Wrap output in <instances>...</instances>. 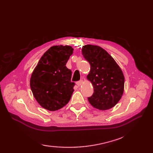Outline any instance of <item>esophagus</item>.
Listing matches in <instances>:
<instances>
[{"label":"esophagus","instance_id":"34e87169","mask_svg":"<svg viewBox=\"0 0 153 153\" xmlns=\"http://www.w3.org/2000/svg\"><path fill=\"white\" fill-rule=\"evenodd\" d=\"M83 83H84V82H83V80H80V81H78V82H76V85H77L78 87H80V86H81V85L83 84Z\"/></svg>","mask_w":153,"mask_h":153}]
</instances>
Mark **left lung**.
I'll return each mask as SVG.
<instances>
[{
    "label": "left lung",
    "mask_w": 153,
    "mask_h": 153,
    "mask_svg": "<svg viewBox=\"0 0 153 153\" xmlns=\"http://www.w3.org/2000/svg\"><path fill=\"white\" fill-rule=\"evenodd\" d=\"M82 53L91 65L87 78L94 87L93 94L88 98L89 102L100 110L114 107L121 100L124 92V76L121 68L99 46H83Z\"/></svg>",
    "instance_id": "left-lung-1"
}]
</instances>
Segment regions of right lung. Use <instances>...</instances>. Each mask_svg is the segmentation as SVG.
Masks as SVG:
<instances>
[{"mask_svg":"<svg viewBox=\"0 0 153 153\" xmlns=\"http://www.w3.org/2000/svg\"><path fill=\"white\" fill-rule=\"evenodd\" d=\"M71 46H53L41 57L32 72L30 86L38 103L55 111L68 104L74 91L72 72L66 64L73 54Z\"/></svg>","mask_w":153,"mask_h":153,"instance_id":"right-lung-1","label":"right lung"}]
</instances>
